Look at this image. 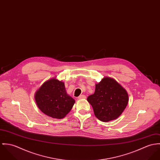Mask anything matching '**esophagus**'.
Instances as JSON below:
<instances>
[{
  "label": "esophagus",
  "instance_id": "1",
  "mask_svg": "<svg viewBox=\"0 0 160 160\" xmlns=\"http://www.w3.org/2000/svg\"><path fill=\"white\" fill-rule=\"evenodd\" d=\"M78 99H85L86 98V96L85 95H83V94H82V95H80L78 98Z\"/></svg>",
  "mask_w": 160,
  "mask_h": 160
}]
</instances>
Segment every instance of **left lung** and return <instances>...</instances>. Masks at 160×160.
Here are the masks:
<instances>
[{"instance_id": "1", "label": "left lung", "mask_w": 160, "mask_h": 160, "mask_svg": "<svg viewBox=\"0 0 160 160\" xmlns=\"http://www.w3.org/2000/svg\"><path fill=\"white\" fill-rule=\"evenodd\" d=\"M87 101L95 116L99 120L107 122L122 113L128 102V95L117 81L105 77L96 85L94 93L89 96Z\"/></svg>"}]
</instances>
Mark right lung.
Here are the masks:
<instances>
[{
	"label": "right lung",
	"mask_w": 160,
	"mask_h": 160,
	"mask_svg": "<svg viewBox=\"0 0 160 160\" xmlns=\"http://www.w3.org/2000/svg\"><path fill=\"white\" fill-rule=\"evenodd\" d=\"M36 103L45 115L54 118L61 119L71 111L75 100L69 96L64 83L55 78L45 82L35 95Z\"/></svg>",
	"instance_id": "add662e5"
}]
</instances>
